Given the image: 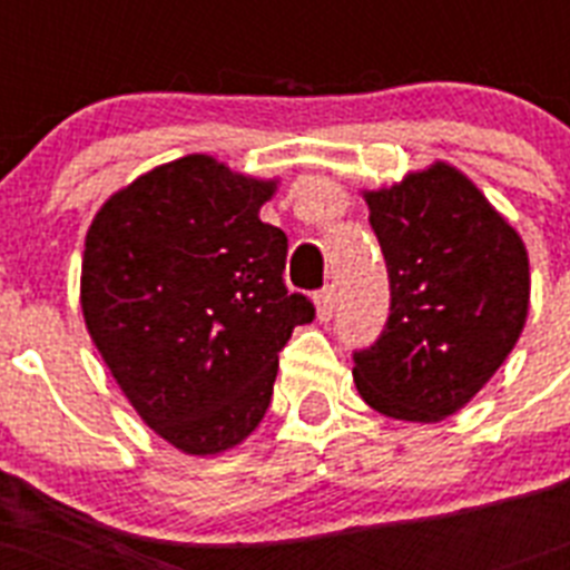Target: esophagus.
<instances>
[{"instance_id": "obj_1", "label": "esophagus", "mask_w": 570, "mask_h": 570, "mask_svg": "<svg viewBox=\"0 0 570 570\" xmlns=\"http://www.w3.org/2000/svg\"><path fill=\"white\" fill-rule=\"evenodd\" d=\"M314 305H316V320H320V322H328L331 316H334V308H336L334 285H328V288H322L320 294L314 296Z\"/></svg>"}]
</instances>
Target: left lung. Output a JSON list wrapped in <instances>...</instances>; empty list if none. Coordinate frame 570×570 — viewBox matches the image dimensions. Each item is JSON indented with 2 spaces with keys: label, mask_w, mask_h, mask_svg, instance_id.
<instances>
[{
  "label": "left lung",
  "mask_w": 570,
  "mask_h": 570,
  "mask_svg": "<svg viewBox=\"0 0 570 570\" xmlns=\"http://www.w3.org/2000/svg\"><path fill=\"white\" fill-rule=\"evenodd\" d=\"M391 279L380 340L354 351L356 391L405 422L456 414L525 328L531 274L520 234L462 170L434 163L365 190Z\"/></svg>",
  "instance_id": "left-lung-1"
}]
</instances>
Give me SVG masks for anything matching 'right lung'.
Here are the masks:
<instances>
[{"label": "right lung", "mask_w": 570, "mask_h": 570, "mask_svg": "<svg viewBox=\"0 0 570 570\" xmlns=\"http://www.w3.org/2000/svg\"><path fill=\"white\" fill-rule=\"evenodd\" d=\"M274 179L190 154L116 190L90 223L82 314L136 414L194 456L262 422L279 351L314 302L285 288L288 236L262 223Z\"/></svg>", "instance_id": "right-lung-1"}]
</instances>
